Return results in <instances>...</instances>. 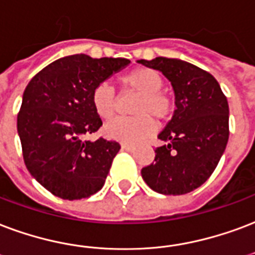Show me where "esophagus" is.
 <instances>
[{
    "label": "esophagus",
    "mask_w": 255,
    "mask_h": 255,
    "mask_svg": "<svg viewBox=\"0 0 255 255\" xmlns=\"http://www.w3.org/2000/svg\"><path fill=\"white\" fill-rule=\"evenodd\" d=\"M121 149H122V150H126V152H133V150H134V146H133V145H122Z\"/></svg>",
    "instance_id": "obj_1"
}]
</instances>
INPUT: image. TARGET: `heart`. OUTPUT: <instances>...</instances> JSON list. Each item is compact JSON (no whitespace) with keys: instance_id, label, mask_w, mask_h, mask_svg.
<instances>
[{"instance_id":"b5f03b06","label":"heart","mask_w":255,"mask_h":255,"mask_svg":"<svg viewBox=\"0 0 255 255\" xmlns=\"http://www.w3.org/2000/svg\"><path fill=\"white\" fill-rule=\"evenodd\" d=\"M121 86L125 91L138 94L131 113V118H117L103 126V134L109 139L122 143H137L148 138L156 130L154 121H165L173 110L171 98L161 91V75L150 68H135L120 78ZM91 102L95 113L103 120H109L117 110L116 93L107 83L95 86L91 94Z\"/></svg>"}]
</instances>
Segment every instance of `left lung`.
<instances>
[{"mask_svg": "<svg viewBox=\"0 0 255 255\" xmlns=\"http://www.w3.org/2000/svg\"><path fill=\"white\" fill-rule=\"evenodd\" d=\"M162 72L175 93L176 110L158 134L154 162L141 169L145 183L162 195H184L206 183L229 141V103L214 76L180 59L137 60Z\"/></svg>", "mask_w": 255, "mask_h": 255, "instance_id": "obj_1", "label": "left lung"}]
</instances>
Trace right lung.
<instances>
[{
  "mask_svg": "<svg viewBox=\"0 0 255 255\" xmlns=\"http://www.w3.org/2000/svg\"><path fill=\"white\" fill-rule=\"evenodd\" d=\"M129 63L71 55L48 64L26 86L17 117L24 161L36 181L57 198H89L105 184L121 146L105 138L83 139L102 126L91 94Z\"/></svg>",
  "mask_w": 255,
  "mask_h": 255,
  "instance_id": "add662e5",
  "label": "right lung"
}]
</instances>
